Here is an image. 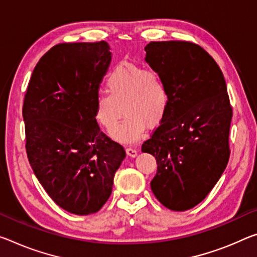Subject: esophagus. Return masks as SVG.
Segmentation results:
<instances>
[{
  "mask_svg": "<svg viewBox=\"0 0 257 257\" xmlns=\"http://www.w3.org/2000/svg\"><path fill=\"white\" fill-rule=\"evenodd\" d=\"M125 152H127V154L130 158H135V157H137V154H138L137 150H134V149H130V148L125 149Z\"/></svg>",
  "mask_w": 257,
  "mask_h": 257,
  "instance_id": "34e87169",
  "label": "esophagus"
}]
</instances>
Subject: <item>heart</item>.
Listing matches in <instances>:
<instances>
[{
    "label": "heart",
    "instance_id": "b5f03b06",
    "mask_svg": "<svg viewBox=\"0 0 257 257\" xmlns=\"http://www.w3.org/2000/svg\"><path fill=\"white\" fill-rule=\"evenodd\" d=\"M107 93L96 97V119L111 132L122 115L125 119L112 133L120 142L134 143L149 127L164 120L169 105L167 85L158 72L130 62L116 65L105 81Z\"/></svg>",
    "mask_w": 257,
    "mask_h": 257
}]
</instances>
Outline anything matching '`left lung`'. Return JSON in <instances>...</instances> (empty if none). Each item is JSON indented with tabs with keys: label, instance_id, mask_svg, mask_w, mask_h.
<instances>
[{
	"label": "left lung",
	"instance_id": "1",
	"mask_svg": "<svg viewBox=\"0 0 257 257\" xmlns=\"http://www.w3.org/2000/svg\"><path fill=\"white\" fill-rule=\"evenodd\" d=\"M145 62L167 85L169 105L142 152L157 159L151 189L168 209L193 208L221 178L230 157L232 108L216 62L185 41L150 42Z\"/></svg>",
	"mask_w": 257,
	"mask_h": 257
}]
</instances>
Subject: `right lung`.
Returning a JSON list of instances; mask_svg holds the SVG:
<instances>
[{
  "mask_svg": "<svg viewBox=\"0 0 257 257\" xmlns=\"http://www.w3.org/2000/svg\"><path fill=\"white\" fill-rule=\"evenodd\" d=\"M105 41L62 43L36 64L23 106L26 151L40 184L60 208L98 211L125 158L96 120L95 101L112 52Z\"/></svg>",
  "mask_w": 257,
  "mask_h": 257,
  "instance_id": "right-lung-1",
  "label": "right lung"
}]
</instances>
